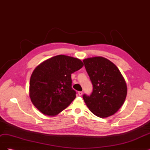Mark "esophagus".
<instances>
[{"label":"esophagus","instance_id":"esophagus-1","mask_svg":"<svg viewBox=\"0 0 150 150\" xmlns=\"http://www.w3.org/2000/svg\"><path fill=\"white\" fill-rule=\"evenodd\" d=\"M78 94H79V96H82V95H83V92L82 91H79L78 92Z\"/></svg>","mask_w":150,"mask_h":150}]
</instances>
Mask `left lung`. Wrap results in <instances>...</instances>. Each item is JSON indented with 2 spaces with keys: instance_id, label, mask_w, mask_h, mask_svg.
Segmentation results:
<instances>
[{
  "instance_id": "left-lung-1",
  "label": "left lung",
  "mask_w": 150,
  "mask_h": 150,
  "mask_svg": "<svg viewBox=\"0 0 150 150\" xmlns=\"http://www.w3.org/2000/svg\"><path fill=\"white\" fill-rule=\"evenodd\" d=\"M93 89L84 101L94 115L107 117L113 115L124 104L127 94L126 81L117 66L108 59L93 57L83 60Z\"/></svg>"
}]
</instances>
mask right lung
Here are the masks:
<instances>
[{"mask_svg": "<svg viewBox=\"0 0 150 150\" xmlns=\"http://www.w3.org/2000/svg\"><path fill=\"white\" fill-rule=\"evenodd\" d=\"M78 58L58 55L40 63L32 73L30 100L42 114L53 116L66 109L76 98L71 74L83 66Z\"/></svg>", "mask_w": 150, "mask_h": 150, "instance_id": "add662e5", "label": "right lung"}]
</instances>
